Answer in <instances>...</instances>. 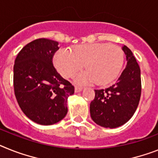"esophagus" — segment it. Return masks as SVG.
Returning a JSON list of instances; mask_svg holds the SVG:
<instances>
[{
  "label": "esophagus",
  "instance_id": "esophagus-1",
  "mask_svg": "<svg viewBox=\"0 0 158 158\" xmlns=\"http://www.w3.org/2000/svg\"><path fill=\"white\" fill-rule=\"evenodd\" d=\"M82 90H83V87H81V86H75V92H79V91H81Z\"/></svg>",
  "mask_w": 158,
  "mask_h": 158
}]
</instances>
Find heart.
Listing matches in <instances>:
<instances>
[{
	"label": "heart",
	"mask_w": 158,
	"mask_h": 158,
	"mask_svg": "<svg viewBox=\"0 0 158 158\" xmlns=\"http://www.w3.org/2000/svg\"><path fill=\"white\" fill-rule=\"evenodd\" d=\"M54 63L65 78L75 75L85 64L87 72L78 77L79 81L107 84L120 74L124 63V53L115 45L89 43L77 46L72 52L60 49L54 55Z\"/></svg>",
	"instance_id": "obj_1"
}]
</instances>
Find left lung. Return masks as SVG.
<instances>
[{
	"mask_svg": "<svg viewBox=\"0 0 158 158\" xmlns=\"http://www.w3.org/2000/svg\"><path fill=\"white\" fill-rule=\"evenodd\" d=\"M127 66L117 82L106 89L95 90L90 113L95 123L104 128L120 127L130 120L141 94L140 69L130 49L123 46Z\"/></svg>",
	"mask_w": 158,
	"mask_h": 158,
	"instance_id": "1",
	"label": "left lung"
}]
</instances>
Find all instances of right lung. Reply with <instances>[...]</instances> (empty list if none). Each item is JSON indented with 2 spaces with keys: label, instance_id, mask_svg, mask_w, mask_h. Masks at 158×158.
<instances>
[{
  "label": "right lung",
  "instance_id": "1",
  "mask_svg": "<svg viewBox=\"0 0 158 158\" xmlns=\"http://www.w3.org/2000/svg\"><path fill=\"white\" fill-rule=\"evenodd\" d=\"M59 42L38 38L20 50L14 66L16 99L24 114L37 124L50 125L67 113V98L75 92L71 83L53 65Z\"/></svg>",
  "mask_w": 158,
  "mask_h": 158
}]
</instances>
